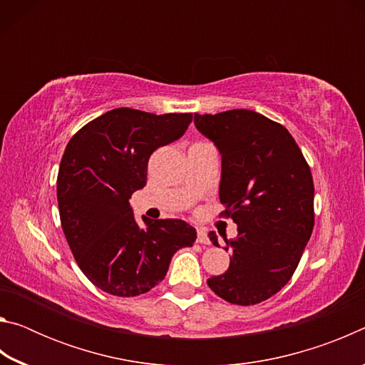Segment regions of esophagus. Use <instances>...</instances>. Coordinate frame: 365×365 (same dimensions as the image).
Wrapping results in <instances>:
<instances>
[{
    "label": "esophagus",
    "instance_id": "esophagus-1",
    "mask_svg": "<svg viewBox=\"0 0 365 365\" xmlns=\"http://www.w3.org/2000/svg\"><path fill=\"white\" fill-rule=\"evenodd\" d=\"M197 243L201 245H209V237L206 230H202V228H197V238H196Z\"/></svg>",
    "mask_w": 365,
    "mask_h": 365
}]
</instances>
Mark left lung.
I'll list each match as a JSON object with an SVG mask.
<instances>
[{"label": "left lung", "instance_id": "left-lung-1", "mask_svg": "<svg viewBox=\"0 0 365 365\" xmlns=\"http://www.w3.org/2000/svg\"><path fill=\"white\" fill-rule=\"evenodd\" d=\"M195 125L222 154L220 217L238 224V237L225 238L230 265L207 285L232 304H259L289 282L311 238V169L287 128L255 110L195 114Z\"/></svg>", "mask_w": 365, "mask_h": 365}]
</instances>
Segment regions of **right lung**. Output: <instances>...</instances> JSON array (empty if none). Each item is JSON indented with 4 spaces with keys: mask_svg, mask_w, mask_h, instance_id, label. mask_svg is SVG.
<instances>
[{
    "mask_svg": "<svg viewBox=\"0 0 365 365\" xmlns=\"http://www.w3.org/2000/svg\"><path fill=\"white\" fill-rule=\"evenodd\" d=\"M193 114H151L117 108L73 135L58 172L61 225L73 257L95 287L120 298L164 280L175 252L196 230L180 219H133L130 200L143 188L148 160L187 132Z\"/></svg>",
    "mask_w": 365,
    "mask_h": 365,
    "instance_id": "obj_1",
    "label": "right lung"
}]
</instances>
